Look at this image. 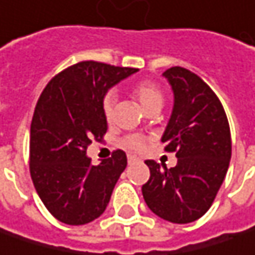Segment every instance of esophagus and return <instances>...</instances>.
Returning <instances> with one entry per match:
<instances>
[{"mask_svg":"<svg viewBox=\"0 0 255 255\" xmlns=\"http://www.w3.org/2000/svg\"><path fill=\"white\" fill-rule=\"evenodd\" d=\"M127 158H128V163H129V164H132V163L138 161V157H137V156H132V154H128Z\"/></svg>","mask_w":255,"mask_h":255,"instance_id":"34e87169","label":"esophagus"}]
</instances>
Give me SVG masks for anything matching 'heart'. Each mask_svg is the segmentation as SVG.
I'll return each mask as SVG.
<instances>
[{
	"mask_svg": "<svg viewBox=\"0 0 255 255\" xmlns=\"http://www.w3.org/2000/svg\"><path fill=\"white\" fill-rule=\"evenodd\" d=\"M132 95L137 98V101L141 104V107L148 111L153 107H161L163 101H164V94L161 91V88L156 82L151 81H142L137 83L132 88ZM114 105H115V95L113 92L107 94L104 101H102V111L105 115L107 121H111L114 117ZM123 147L127 148L129 151H141L145 147V138L140 134H132L128 135L123 140Z\"/></svg>",
	"mask_w": 255,
	"mask_h": 255,
	"instance_id": "b5f03b06",
	"label": "heart"
}]
</instances>
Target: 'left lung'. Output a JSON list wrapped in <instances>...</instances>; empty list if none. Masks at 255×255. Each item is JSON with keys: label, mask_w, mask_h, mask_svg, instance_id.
<instances>
[{"label": "left lung", "mask_w": 255, "mask_h": 255, "mask_svg": "<svg viewBox=\"0 0 255 255\" xmlns=\"http://www.w3.org/2000/svg\"><path fill=\"white\" fill-rule=\"evenodd\" d=\"M172 85L174 105L161 142L176 153L177 164L161 169L145 160L150 179L142 198L157 215L173 224L199 219L214 203L231 160V131L215 92L193 72L180 66L163 73Z\"/></svg>", "instance_id": "8db88e82"}]
</instances>
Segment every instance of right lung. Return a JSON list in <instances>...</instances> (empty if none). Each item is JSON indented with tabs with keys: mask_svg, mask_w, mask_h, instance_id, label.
I'll return each mask as SVG.
<instances>
[{
	"mask_svg": "<svg viewBox=\"0 0 255 255\" xmlns=\"http://www.w3.org/2000/svg\"><path fill=\"white\" fill-rule=\"evenodd\" d=\"M137 70L85 60L57 73L43 89L30 128V174L57 221L85 225L104 214L127 156L115 150L94 166L86 148L107 132V91Z\"/></svg>",
	"mask_w": 255,
	"mask_h": 255,
	"instance_id": "1",
	"label": "right lung"
}]
</instances>
